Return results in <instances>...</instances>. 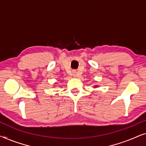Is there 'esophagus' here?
Listing matches in <instances>:
<instances>
[{
	"mask_svg": "<svg viewBox=\"0 0 146 146\" xmlns=\"http://www.w3.org/2000/svg\"><path fill=\"white\" fill-rule=\"evenodd\" d=\"M73 76H76V72H75V71H74V72H73Z\"/></svg>",
	"mask_w": 146,
	"mask_h": 146,
	"instance_id": "34e87169",
	"label": "esophagus"
}]
</instances>
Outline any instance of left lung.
Wrapping results in <instances>:
<instances>
[{"label": "left lung", "instance_id": "1", "mask_svg": "<svg viewBox=\"0 0 146 146\" xmlns=\"http://www.w3.org/2000/svg\"><path fill=\"white\" fill-rule=\"evenodd\" d=\"M98 86H94V88H96Z\"/></svg>", "mask_w": 146, "mask_h": 146}]
</instances>
